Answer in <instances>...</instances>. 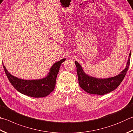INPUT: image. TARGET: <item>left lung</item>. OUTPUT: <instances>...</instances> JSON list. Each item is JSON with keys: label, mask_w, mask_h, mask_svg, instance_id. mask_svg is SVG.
Segmentation results:
<instances>
[{"label": "left lung", "mask_w": 133, "mask_h": 133, "mask_svg": "<svg viewBox=\"0 0 133 133\" xmlns=\"http://www.w3.org/2000/svg\"><path fill=\"white\" fill-rule=\"evenodd\" d=\"M131 52H130L126 68L117 76L108 79H97L88 76L83 71L81 65L75 61L80 87L89 94L98 95H104L116 89L122 83L128 71Z\"/></svg>", "instance_id": "1"}]
</instances>
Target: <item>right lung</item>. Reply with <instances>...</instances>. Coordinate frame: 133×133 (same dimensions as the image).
Instances as JSON below:
<instances>
[{"label": "right lung", "instance_id": "obj_1", "mask_svg": "<svg viewBox=\"0 0 133 133\" xmlns=\"http://www.w3.org/2000/svg\"><path fill=\"white\" fill-rule=\"evenodd\" d=\"M65 58L55 63L51 68L48 76L39 80H22L13 76L7 71L3 62L5 73L9 82L17 91L26 96L40 98L48 96L53 91L56 86V77L61 64Z\"/></svg>", "mask_w": 133, "mask_h": 133}]
</instances>
